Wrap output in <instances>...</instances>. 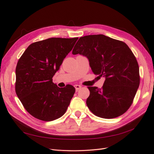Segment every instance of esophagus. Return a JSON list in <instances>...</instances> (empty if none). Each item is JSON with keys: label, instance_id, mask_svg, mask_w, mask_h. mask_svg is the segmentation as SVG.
I'll list each match as a JSON object with an SVG mask.
<instances>
[{"label": "esophagus", "instance_id": "1", "mask_svg": "<svg viewBox=\"0 0 154 154\" xmlns=\"http://www.w3.org/2000/svg\"><path fill=\"white\" fill-rule=\"evenodd\" d=\"M74 87H75V88H76V91H78L79 89H80V88H81L82 86L79 85H74Z\"/></svg>", "mask_w": 154, "mask_h": 154}]
</instances>
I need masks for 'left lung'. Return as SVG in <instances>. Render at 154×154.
<instances>
[{
  "mask_svg": "<svg viewBox=\"0 0 154 154\" xmlns=\"http://www.w3.org/2000/svg\"><path fill=\"white\" fill-rule=\"evenodd\" d=\"M72 53L85 56L92 72L105 78L101 88L87 87L86 103L92 112L105 119L126 112L140 83L139 65L128 46L103 35H88L79 38Z\"/></svg>",
  "mask_w": 154,
  "mask_h": 154,
  "instance_id": "1",
  "label": "left lung"
}]
</instances>
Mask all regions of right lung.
Instances as JSON below:
<instances>
[{
  "instance_id": "right-lung-1",
  "label": "right lung",
  "mask_w": 154,
  "mask_h": 154,
  "mask_svg": "<svg viewBox=\"0 0 154 154\" xmlns=\"http://www.w3.org/2000/svg\"><path fill=\"white\" fill-rule=\"evenodd\" d=\"M78 39L51 38L36 42L18 60L15 92L34 118L51 122L66 113L75 88L71 85L60 88L53 82V77Z\"/></svg>"
}]
</instances>
